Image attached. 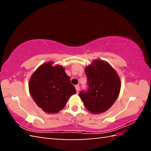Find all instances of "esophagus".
<instances>
[{"instance_id": "34e87169", "label": "esophagus", "mask_w": 151, "mask_h": 151, "mask_svg": "<svg viewBox=\"0 0 151 151\" xmlns=\"http://www.w3.org/2000/svg\"><path fill=\"white\" fill-rule=\"evenodd\" d=\"M75 88H76V93H79V90H80V87H79V85H76L75 86Z\"/></svg>"}]
</instances>
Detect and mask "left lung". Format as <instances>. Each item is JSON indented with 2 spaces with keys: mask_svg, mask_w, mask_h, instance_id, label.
Here are the masks:
<instances>
[{
  "mask_svg": "<svg viewBox=\"0 0 151 151\" xmlns=\"http://www.w3.org/2000/svg\"><path fill=\"white\" fill-rule=\"evenodd\" d=\"M88 79L87 91L78 94L86 109L93 114L106 111L118 98L121 80L114 69L106 61L94 60L85 68Z\"/></svg>",
  "mask_w": 151,
  "mask_h": 151,
  "instance_id": "8db88e82",
  "label": "left lung"
}]
</instances>
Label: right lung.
<instances>
[{
	"instance_id": "right-lung-1",
	"label": "right lung",
	"mask_w": 151,
	"mask_h": 151,
	"mask_svg": "<svg viewBox=\"0 0 151 151\" xmlns=\"http://www.w3.org/2000/svg\"><path fill=\"white\" fill-rule=\"evenodd\" d=\"M48 62L40 65L30 78V95L47 113H57L65 106L76 89L63 66Z\"/></svg>"
}]
</instances>
